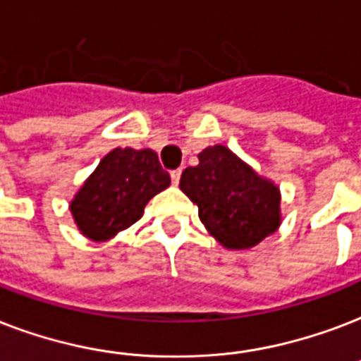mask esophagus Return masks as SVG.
<instances>
[{
  "instance_id": "esophagus-1",
  "label": "esophagus",
  "mask_w": 361,
  "mask_h": 361,
  "mask_svg": "<svg viewBox=\"0 0 361 361\" xmlns=\"http://www.w3.org/2000/svg\"><path fill=\"white\" fill-rule=\"evenodd\" d=\"M170 178H172V183H174V185H178V183H180V178H181V170L180 169L172 170V172H170Z\"/></svg>"
}]
</instances>
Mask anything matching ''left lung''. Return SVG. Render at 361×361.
I'll list each match as a JSON object with an SVG mask.
<instances>
[{
    "mask_svg": "<svg viewBox=\"0 0 361 361\" xmlns=\"http://www.w3.org/2000/svg\"><path fill=\"white\" fill-rule=\"evenodd\" d=\"M180 189L199 206L206 231L227 250L257 246L282 224L280 187L225 145L200 151L199 164L181 172Z\"/></svg>",
    "mask_w": 361,
    "mask_h": 361,
    "instance_id": "obj_1",
    "label": "left lung"
}]
</instances>
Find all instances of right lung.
I'll list each match as a JSON object with an SVG mask.
<instances>
[{
	"mask_svg": "<svg viewBox=\"0 0 361 361\" xmlns=\"http://www.w3.org/2000/svg\"><path fill=\"white\" fill-rule=\"evenodd\" d=\"M170 185L153 149L109 151L70 202L77 229L92 242H107L144 216L145 204Z\"/></svg>",
	"mask_w": 361,
	"mask_h": 361,
	"instance_id": "1",
	"label": "right lung"
}]
</instances>
